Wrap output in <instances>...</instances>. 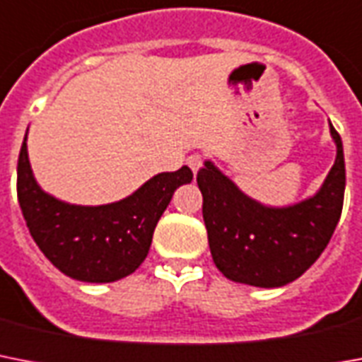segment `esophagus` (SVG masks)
<instances>
[{"instance_id":"obj_1","label":"esophagus","mask_w":362,"mask_h":362,"mask_svg":"<svg viewBox=\"0 0 362 362\" xmlns=\"http://www.w3.org/2000/svg\"><path fill=\"white\" fill-rule=\"evenodd\" d=\"M187 164H189L190 170L196 173L199 168L204 166V157H202L199 153H192V155H189V158H187Z\"/></svg>"}]
</instances>
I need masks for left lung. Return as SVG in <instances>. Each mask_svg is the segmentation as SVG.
<instances>
[{
	"label": "left lung",
	"mask_w": 362,
	"mask_h": 362,
	"mask_svg": "<svg viewBox=\"0 0 362 362\" xmlns=\"http://www.w3.org/2000/svg\"><path fill=\"white\" fill-rule=\"evenodd\" d=\"M337 160L316 196L273 209L245 196L226 175L205 163L196 175L204 196V222L213 262L226 279L258 288L290 284L316 262L331 241L344 205L342 140Z\"/></svg>",
	"instance_id": "obj_1"
}]
</instances>
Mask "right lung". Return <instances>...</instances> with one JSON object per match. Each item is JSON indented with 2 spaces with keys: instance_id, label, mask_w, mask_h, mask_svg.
<instances>
[{
  "instance_id": "right-lung-1",
  "label": "right lung",
  "mask_w": 362,
  "mask_h": 362,
  "mask_svg": "<svg viewBox=\"0 0 362 362\" xmlns=\"http://www.w3.org/2000/svg\"><path fill=\"white\" fill-rule=\"evenodd\" d=\"M190 181L192 170L183 166L158 173L115 204L69 205L40 190L24 138L16 192L33 241L62 273L82 282H114L140 267L173 192Z\"/></svg>"
}]
</instances>
